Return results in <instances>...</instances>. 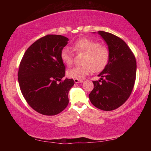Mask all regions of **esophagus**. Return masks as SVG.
<instances>
[{"instance_id": "1", "label": "esophagus", "mask_w": 151, "mask_h": 151, "mask_svg": "<svg viewBox=\"0 0 151 151\" xmlns=\"http://www.w3.org/2000/svg\"><path fill=\"white\" fill-rule=\"evenodd\" d=\"M74 81H75V83H83V80H78V79H74Z\"/></svg>"}]
</instances>
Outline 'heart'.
<instances>
[{"instance_id":"obj_1","label":"heart","mask_w":151,"mask_h":151,"mask_svg":"<svg viewBox=\"0 0 151 151\" xmlns=\"http://www.w3.org/2000/svg\"><path fill=\"white\" fill-rule=\"evenodd\" d=\"M73 49L77 54H84L82 60L83 66H75L66 71L68 77L81 80L89 75L92 70L98 73L103 70L108 64L109 51L106 47L102 46L95 40L89 39H81L74 43ZM60 58L66 65H73V55L68 48L61 50Z\"/></svg>"}]
</instances>
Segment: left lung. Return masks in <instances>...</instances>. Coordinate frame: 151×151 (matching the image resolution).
Returning a JSON list of instances; mask_svg holds the SVG:
<instances>
[{
	"label": "left lung",
	"instance_id": "obj_1",
	"mask_svg": "<svg viewBox=\"0 0 151 151\" xmlns=\"http://www.w3.org/2000/svg\"><path fill=\"white\" fill-rule=\"evenodd\" d=\"M98 33L108 45L109 60L99 75L100 80L93 81L94 88L89 99L96 108L109 111L121 106L131 95L136 79L137 62L131 48L121 38L104 31Z\"/></svg>",
	"mask_w": 151,
	"mask_h": 151
}]
</instances>
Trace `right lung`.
I'll return each mask as SVG.
<instances>
[{"label": "right lung", "mask_w": 151, "mask_h": 151, "mask_svg": "<svg viewBox=\"0 0 151 151\" xmlns=\"http://www.w3.org/2000/svg\"><path fill=\"white\" fill-rule=\"evenodd\" d=\"M68 38L47 35L28 48L19 65L18 81L30 107L44 115H56L68 104V94L75 82L62 78L65 66L60 53Z\"/></svg>", "instance_id": "obj_1"}]
</instances>
